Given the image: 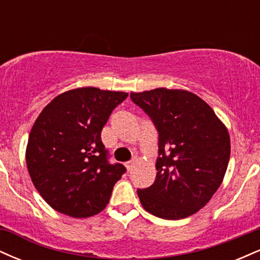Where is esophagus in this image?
<instances>
[{
  "mask_svg": "<svg viewBox=\"0 0 260 260\" xmlns=\"http://www.w3.org/2000/svg\"><path fill=\"white\" fill-rule=\"evenodd\" d=\"M134 162H136V160H131V161H128V162L124 164V165H126V168H127L128 171H131V170L133 169V165H134Z\"/></svg>",
  "mask_w": 260,
  "mask_h": 260,
  "instance_id": "34e87169",
  "label": "esophagus"
}]
</instances>
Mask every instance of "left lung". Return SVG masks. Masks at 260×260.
I'll return each mask as SVG.
<instances>
[{
    "instance_id": "obj_1",
    "label": "left lung",
    "mask_w": 260,
    "mask_h": 260,
    "mask_svg": "<svg viewBox=\"0 0 260 260\" xmlns=\"http://www.w3.org/2000/svg\"><path fill=\"white\" fill-rule=\"evenodd\" d=\"M159 132L156 178L138 189L142 207L166 220L188 217L207 205L221 186L231 143L223 122L193 92L156 88L131 92Z\"/></svg>"
}]
</instances>
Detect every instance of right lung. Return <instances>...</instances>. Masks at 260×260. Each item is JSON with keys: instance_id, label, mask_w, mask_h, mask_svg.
<instances>
[{"instance_id": "1", "label": "right lung", "mask_w": 260, "mask_h": 260, "mask_svg": "<svg viewBox=\"0 0 260 260\" xmlns=\"http://www.w3.org/2000/svg\"><path fill=\"white\" fill-rule=\"evenodd\" d=\"M128 92L76 88L44 107L29 133L25 150L35 188L52 209L83 219L109 204L113 186L126 171L110 165L101 129Z\"/></svg>"}]
</instances>
